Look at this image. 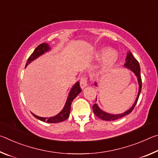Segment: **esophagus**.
Listing matches in <instances>:
<instances>
[{
    "label": "esophagus",
    "instance_id": "34e87169",
    "mask_svg": "<svg viewBox=\"0 0 158 158\" xmlns=\"http://www.w3.org/2000/svg\"><path fill=\"white\" fill-rule=\"evenodd\" d=\"M88 85L87 84V79L85 77H81V79H80V86L82 89H84L85 87H86Z\"/></svg>",
    "mask_w": 158,
    "mask_h": 158
}]
</instances>
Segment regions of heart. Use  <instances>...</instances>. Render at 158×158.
Instances as JSON below:
<instances>
[{
    "mask_svg": "<svg viewBox=\"0 0 158 158\" xmlns=\"http://www.w3.org/2000/svg\"><path fill=\"white\" fill-rule=\"evenodd\" d=\"M95 57L98 60H102L101 69L103 73H111L117 68L118 64V54L110 48L102 47L96 52Z\"/></svg>",
    "mask_w": 158,
    "mask_h": 158,
    "instance_id": "1",
    "label": "heart"
}]
</instances>
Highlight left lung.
I'll use <instances>...</instances> for the list:
<instances>
[{"mask_svg":"<svg viewBox=\"0 0 158 158\" xmlns=\"http://www.w3.org/2000/svg\"><path fill=\"white\" fill-rule=\"evenodd\" d=\"M124 66L127 69H130L131 71H132L134 74H135V76L137 77V81L139 83V92L137 97L136 98V100L135 103L133 104L132 107L128 109L127 111H125L124 113L121 114H111L109 113H106V112L100 109V107L98 106L97 104H95L93 106V110L94 112L95 115L99 118H101L102 120H104V121H115V120L119 119L123 117L126 115L130 114L131 112L135 108V106L137 104L139 97L140 93L141 91V85H142V83H141V69H140V65L138 61L135 59V57L133 56V55L131 53V52H128L126 58H125V63L124 64ZM95 85H97V83H95Z\"/></svg>","mask_w":158,"mask_h":158,"instance_id":"1","label":"left lung"}]
</instances>
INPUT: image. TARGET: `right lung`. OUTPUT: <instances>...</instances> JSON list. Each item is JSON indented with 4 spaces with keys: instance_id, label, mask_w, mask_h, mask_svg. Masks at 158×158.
Returning a JSON list of instances; mask_svg holds the SVG:
<instances>
[{
    "instance_id": "1",
    "label": "right lung",
    "mask_w": 158,
    "mask_h": 158,
    "mask_svg": "<svg viewBox=\"0 0 158 158\" xmlns=\"http://www.w3.org/2000/svg\"><path fill=\"white\" fill-rule=\"evenodd\" d=\"M50 49L51 48L49 47V45L47 43H42L41 44H40L39 46H37L36 47V49L34 50V52L30 56V57L28 58V61L26 64V67L27 66L29 63H31V61L35 60L37 58L40 56L41 55L44 54L45 52H47L48 51H49ZM81 88H80L79 82L78 81L73 85V87L72 88L70 91H69L66 103L65 105V106H64L63 109V110L61 111L59 114H58L56 116L49 118H44L36 116V115H35L33 113H32V114H33L34 117H35L36 118L40 120V121L43 122L49 123H57L64 121L65 120L68 118L69 116L71 105L73 100L80 93H81Z\"/></svg>"
}]
</instances>
